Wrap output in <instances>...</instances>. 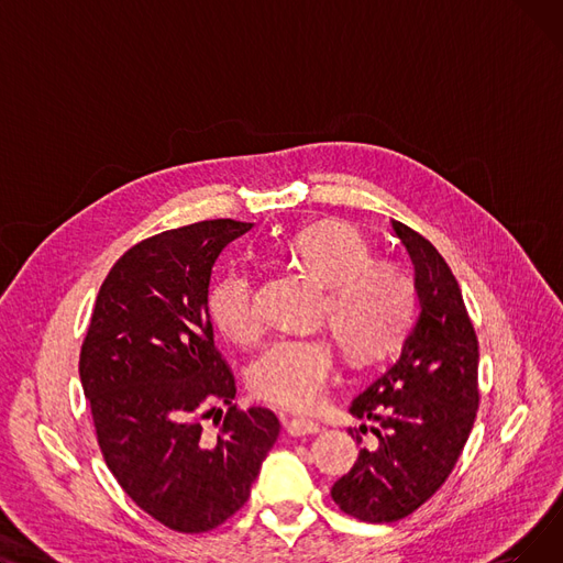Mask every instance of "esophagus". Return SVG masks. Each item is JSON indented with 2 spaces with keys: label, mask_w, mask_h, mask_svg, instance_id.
<instances>
[{
  "label": "esophagus",
  "mask_w": 563,
  "mask_h": 563,
  "mask_svg": "<svg viewBox=\"0 0 563 563\" xmlns=\"http://www.w3.org/2000/svg\"><path fill=\"white\" fill-rule=\"evenodd\" d=\"M285 429H287V433L294 435V438H303V435H314V433H319V424L312 422V420H306V418L289 420Z\"/></svg>",
  "instance_id": "obj_1"
}]
</instances>
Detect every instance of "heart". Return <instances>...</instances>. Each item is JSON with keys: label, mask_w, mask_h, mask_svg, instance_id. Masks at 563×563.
<instances>
[{"label": "heart", "mask_w": 563, "mask_h": 563, "mask_svg": "<svg viewBox=\"0 0 563 563\" xmlns=\"http://www.w3.org/2000/svg\"><path fill=\"white\" fill-rule=\"evenodd\" d=\"M283 255L329 287L323 317L344 351L369 361L390 351L412 312V283L393 262L372 260L363 234L346 223L323 221L285 242ZM214 327L236 344L262 335L253 280L246 272L225 274L210 294ZM338 374L335 351L323 338H287L253 363L249 380L266 404L308 412L327 397Z\"/></svg>", "instance_id": "1"}]
</instances>
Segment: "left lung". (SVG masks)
Instances as JSON below:
<instances>
[{"mask_svg":"<svg viewBox=\"0 0 563 563\" xmlns=\"http://www.w3.org/2000/svg\"><path fill=\"white\" fill-rule=\"evenodd\" d=\"M393 228L412 262L418 319L395 361L351 401V416L372 422L376 445L363 448L331 490L344 514L365 522L420 509L450 477L479 408V344L461 287L422 234L399 221Z\"/></svg>","mask_w":563,"mask_h":563,"instance_id":"1","label":"left lung"}]
</instances>
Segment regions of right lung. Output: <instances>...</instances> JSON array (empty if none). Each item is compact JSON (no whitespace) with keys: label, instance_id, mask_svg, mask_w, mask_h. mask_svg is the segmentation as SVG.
I'll use <instances>...</instances> for the list:
<instances>
[{"label":"right lung","instance_id":"1","mask_svg":"<svg viewBox=\"0 0 563 563\" xmlns=\"http://www.w3.org/2000/svg\"><path fill=\"white\" fill-rule=\"evenodd\" d=\"M251 228L200 221L132 246L104 278L81 344V388L111 475L147 516L185 534L244 507L280 431L269 408L232 406L234 376L207 306L219 255ZM214 409L212 437L201 420Z\"/></svg>","mask_w":563,"mask_h":563}]
</instances>
